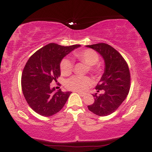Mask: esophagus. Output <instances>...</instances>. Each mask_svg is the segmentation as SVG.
Listing matches in <instances>:
<instances>
[{
  "mask_svg": "<svg viewBox=\"0 0 152 152\" xmlns=\"http://www.w3.org/2000/svg\"><path fill=\"white\" fill-rule=\"evenodd\" d=\"M77 93L79 94L80 96H85V95H86V94L85 93H81V92L80 91H77Z\"/></svg>",
  "mask_w": 152,
  "mask_h": 152,
  "instance_id": "34e87169",
  "label": "esophagus"
}]
</instances>
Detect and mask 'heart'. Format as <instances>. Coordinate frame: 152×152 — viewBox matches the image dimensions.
<instances>
[{"mask_svg": "<svg viewBox=\"0 0 152 152\" xmlns=\"http://www.w3.org/2000/svg\"><path fill=\"white\" fill-rule=\"evenodd\" d=\"M75 57L78 60L84 62L89 66L90 70L93 72H98L99 68L96 64L99 61V55L93 50L86 49L74 53ZM73 64L71 59L64 58L60 64L61 72L62 74H69L72 70ZM92 83V81L88 77L84 76H74L66 81V86L69 89L76 91H86Z\"/></svg>", "mask_w": 152, "mask_h": 152, "instance_id": "obj_1", "label": "heart"}]
</instances>
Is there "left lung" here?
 I'll return each mask as SVG.
<instances>
[{
    "instance_id": "left-lung-1",
    "label": "left lung",
    "mask_w": 152,
    "mask_h": 152,
    "mask_svg": "<svg viewBox=\"0 0 152 152\" xmlns=\"http://www.w3.org/2000/svg\"><path fill=\"white\" fill-rule=\"evenodd\" d=\"M99 53L104 61V72L96 86L97 92L92 94L94 103L88 106L89 111L100 116L112 114L126 98L130 89V72L122 56L113 47L106 43L88 45Z\"/></svg>"
}]
</instances>
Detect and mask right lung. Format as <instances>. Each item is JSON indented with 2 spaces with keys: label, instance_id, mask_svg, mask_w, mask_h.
<instances>
[{
  "label": "right lung",
  "instance_id": "right-lung-1",
  "mask_svg": "<svg viewBox=\"0 0 152 152\" xmlns=\"http://www.w3.org/2000/svg\"><path fill=\"white\" fill-rule=\"evenodd\" d=\"M81 45L62 46L49 43L34 53L22 73L21 87L26 102L35 112L43 116L56 114L64 107L71 91H55L50 83L61 75L62 59Z\"/></svg>",
  "mask_w": 152,
  "mask_h": 152
}]
</instances>
